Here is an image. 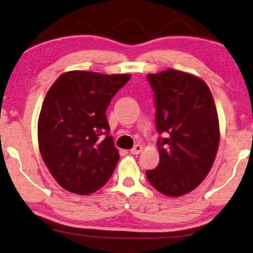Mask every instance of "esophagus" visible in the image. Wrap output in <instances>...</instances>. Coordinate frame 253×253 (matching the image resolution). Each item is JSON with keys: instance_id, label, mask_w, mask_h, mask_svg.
<instances>
[{"instance_id": "1", "label": "esophagus", "mask_w": 253, "mask_h": 253, "mask_svg": "<svg viewBox=\"0 0 253 253\" xmlns=\"http://www.w3.org/2000/svg\"><path fill=\"white\" fill-rule=\"evenodd\" d=\"M141 151H142V146L141 145H135L134 147L130 150V153H132V154H139Z\"/></svg>"}]
</instances>
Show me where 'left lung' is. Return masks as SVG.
<instances>
[{"mask_svg": "<svg viewBox=\"0 0 253 253\" xmlns=\"http://www.w3.org/2000/svg\"><path fill=\"white\" fill-rule=\"evenodd\" d=\"M156 103L160 161L146 171L148 181L169 197L194 190L209 174L219 146V121L211 90L187 73L148 74Z\"/></svg>", "mask_w": 253, "mask_h": 253, "instance_id": "left-lung-1", "label": "left lung"}]
</instances>
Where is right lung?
<instances>
[{"label": "right lung", "mask_w": 253, "mask_h": 253, "mask_svg": "<svg viewBox=\"0 0 253 253\" xmlns=\"http://www.w3.org/2000/svg\"><path fill=\"white\" fill-rule=\"evenodd\" d=\"M129 74L63 73L48 90L38 124L42 159L60 186L90 194L113 174L119 152L106 117L112 97Z\"/></svg>", "instance_id": "obj_1"}]
</instances>
